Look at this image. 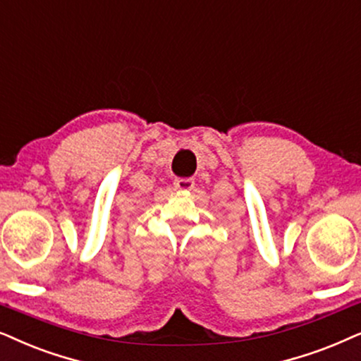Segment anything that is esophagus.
Instances as JSON below:
<instances>
[{
    "label": "esophagus",
    "mask_w": 361,
    "mask_h": 361,
    "mask_svg": "<svg viewBox=\"0 0 361 361\" xmlns=\"http://www.w3.org/2000/svg\"><path fill=\"white\" fill-rule=\"evenodd\" d=\"M194 179L192 177H177V179L174 180V185L176 189L179 190H190L192 187H194Z\"/></svg>",
    "instance_id": "34e87169"
}]
</instances>
